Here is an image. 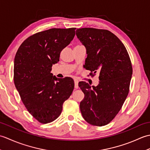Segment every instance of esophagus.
Wrapping results in <instances>:
<instances>
[{
    "label": "esophagus",
    "mask_w": 150,
    "mask_h": 150,
    "mask_svg": "<svg viewBox=\"0 0 150 150\" xmlns=\"http://www.w3.org/2000/svg\"><path fill=\"white\" fill-rule=\"evenodd\" d=\"M74 82H75V89H78L79 88V85H78L79 81L75 79V80H74Z\"/></svg>",
    "instance_id": "esophagus-1"
}]
</instances>
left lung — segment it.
Wrapping results in <instances>:
<instances>
[{
	"label": "left lung",
	"mask_w": 150,
	"mask_h": 150,
	"mask_svg": "<svg viewBox=\"0 0 150 150\" xmlns=\"http://www.w3.org/2000/svg\"><path fill=\"white\" fill-rule=\"evenodd\" d=\"M86 48V69L90 75L99 73V84L91 86L80 82L84 94L80 109L84 120L91 125L109 124L120 110L128 96L133 73L132 62L123 43L107 30L91 28L76 31Z\"/></svg>",
	"instance_id": "left-lung-1"
}]
</instances>
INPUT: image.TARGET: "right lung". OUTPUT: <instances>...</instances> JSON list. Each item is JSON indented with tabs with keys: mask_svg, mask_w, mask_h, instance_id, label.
<instances>
[{
	"mask_svg": "<svg viewBox=\"0 0 150 150\" xmlns=\"http://www.w3.org/2000/svg\"><path fill=\"white\" fill-rule=\"evenodd\" d=\"M75 30L52 28L35 33L21 44L16 53L15 87L27 110L42 124L59 117L63 103L74 89L71 78L58 79L51 71L53 64L59 61L60 52L73 40Z\"/></svg>",
	"mask_w": 150,
	"mask_h": 150,
	"instance_id": "right-lung-1",
	"label": "right lung"
}]
</instances>
